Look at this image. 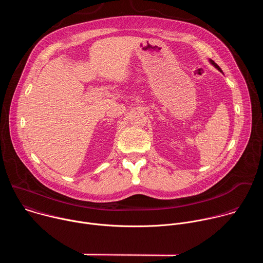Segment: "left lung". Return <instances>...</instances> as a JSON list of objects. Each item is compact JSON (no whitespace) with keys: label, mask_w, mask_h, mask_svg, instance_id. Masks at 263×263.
<instances>
[{"label":"left lung","mask_w":263,"mask_h":263,"mask_svg":"<svg viewBox=\"0 0 263 263\" xmlns=\"http://www.w3.org/2000/svg\"><path fill=\"white\" fill-rule=\"evenodd\" d=\"M209 61H210V63H211V64H212V65H214V67H216V68H217V69H218V70H220V71H221V69H220V67H219V66H218V65H217V64H216V63H215V62H214V61H213V60H211V59H210V60H209Z\"/></svg>","instance_id":"8db88e82"}]
</instances>
